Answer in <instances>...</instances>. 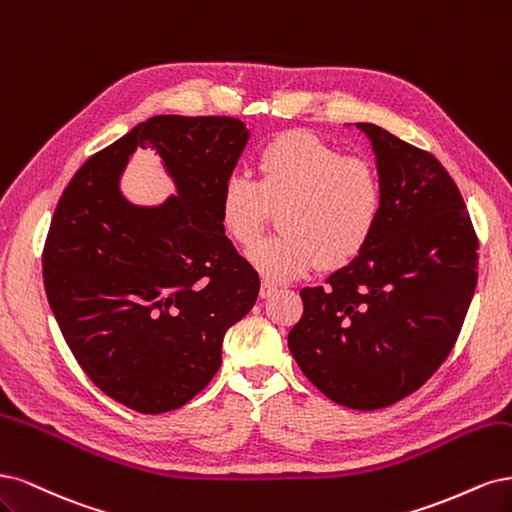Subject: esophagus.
Here are the masks:
<instances>
[{
  "instance_id": "obj_1",
  "label": "esophagus",
  "mask_w": 512,
  "mask_h": 512,
  "mask_svg": "<svg viewBox=\"0 0 512 512\" xmlns=\"http://www.w3.org/2000/svg\"><path fill=\"white\" fill-rule=\"evenodd\" d=\"M276 285L274 283H270V280H261V287H259V295H261V298L263 300H266V298H270V295H274L276 293Z\"/></svg>"
}]
</instances>
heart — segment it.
Masks as SVG:
<instances>
[{
    "label": "heart",
    "instance_id": "heart-1",
    "mask_svg": "<svg viewBox=\"0 0 512 512\" xmlns=\"http://www.w3.org/2000/svg\"><path fill=\"white\" fill-rule=\"evenodd\" d=\"M257 183L229 174L219 191V223L238 246H251L280 210L285 234L249 251L268 280H291L312 268L340 270L374 238L385 212L381 170L368 157L344 155L338 146L308 134L285 131L263 144Z\"/></svg>",
    "mask_w": 512,
    "mask_h": 512
}]
</instances>
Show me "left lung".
I'll return each instance as SVG.
<instances>
[{
  "instance_id": "left-lung-1",
  "label": "left lung",
  "mask_w": 512,
  "mask_h": 512,
  "mask_svg": "<svg viewBox=\"0 0 512 512\" xmlns=\"http://www.w3.org/2000/svg\"><path fill=\"white\" fill-rule=\"evenodd\" d=\"M385 183L374 238L325 287L300 291L289 332L300 370L329 400L376 410L417 391L449 357L476 287L478 238L455 180L427 151L372 123Z\"/></svg>"
}]
</instances>
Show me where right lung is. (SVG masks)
I'll return each mask as SVG.
<instances>
[{
    "label": "right lung",
    "instance_id": "add662e5",
    "mask_svg": "<svg viewBox=\"0 0 512 512\" xmlns=\"http://www.w3.org/2000/svg\"><path fill=\"white\" fill-rule=\"evenodd\" d=\"M246 140L234 117L159 114L89 157L59 197L42 253L48 304L78 366L131 410L161 415L195 398L257 300L259 276L219 223ZM136 147H153L177 183L161 207L118 191Z\"/></svg>",
    "mask_w": 512,
    "mask_h": 512
}]
</instances>
